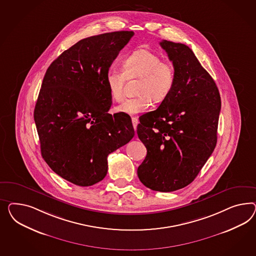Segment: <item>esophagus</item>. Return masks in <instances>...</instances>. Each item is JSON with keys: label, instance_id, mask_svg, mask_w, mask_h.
Instances as JSON below:
<instances>
[{"label": "esophagus", "instance_id": "1", "mask_svg": "<svg viewBox=\"0 0 256 256\" xmlns=\"http://www.w3.org/2000/svg\"><path fill=\"white\" fill-rule=\"evenodd\" d=\"M132 124H133V128H134V130L136 132V130H137V126H138V118H132Z\"/></svg>", "mask_w": 256, "mask_h": 256}]
</instances>
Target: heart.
Returning <instances> with one entry per match:
<instances>
[{
	"label": "heart",
	"mask_w": 256,
	"mask_h": 256,
	"mask_svg": "<svg viewBox=\"0 0 256 256\" xmlns=\"http://www.w3.org/2000/svg\"><path fill=\"white\" fill-rule=\"evenodd\" d=\"M122 70L110 67L105 74V83L112 100L120 102L124 97L126 79H140L138 97L128 98L114 110L128 116H135L149 109L151 102H161L172 93L175 84L172 64L163 62L161 56L146 48L134 50L126 56Z\"/></svg>",
	"instance_id": "heart-1"
}]
</instances>
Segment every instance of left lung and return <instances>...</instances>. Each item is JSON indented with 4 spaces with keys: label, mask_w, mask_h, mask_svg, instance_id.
I'll use <instances>...</instances> for the list:
<instances>
[{
    "label": "left lung",
    "mask_w": 256,
    "mask_h": 256,
    "mask_svg": "<svg viewBox=\"0 0 256 256\" xmlns=\"http://www.w3.org/2000/svg\"><path fill=\"white\" fill-rule=\"evenodd\" d=\"M160 46L172 62L175 84L158 108L140 120L137 133L147 154L137 172L146 187L172 192L191 184L214 152L221 98L187 46L166 40Z\"/></svg>",
    "instance_id": "left-lung-1"
}]
</instances>
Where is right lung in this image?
Segmentation results:
<instances>
[{
	"label": "right lung",
	"mask_w": 256,
	"mask_h": 256,
	"mask_svg": "<svg viewBox=\"0 0 256 256\" xmlns=\"http://www.w3.org/2000/svg\"><path fill=\"white\" fill-rule=\"evenodd\" d=\"M134 35L114 32L76 42L50 64L34 121L42 158L62 178L79 186L104 180L107 156L134 136L132 119L108 114L112 105L105 74Z\"/></svg>",
	"instance_id": "1"
}]
</instances>
